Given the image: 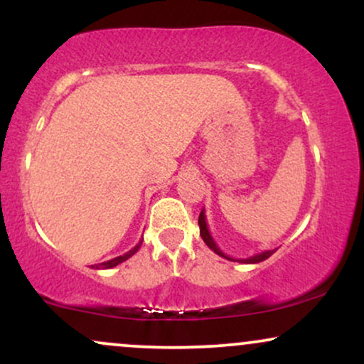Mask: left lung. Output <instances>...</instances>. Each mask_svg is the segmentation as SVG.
I'll return each mask as SVG.
<instances>
[{
	"label": "left lung",
	"instance_id": "left-lung-1",
	"mask_svg": "<svg viewBox=\"0 0 364 364\" xmlns=\"http://www.w3.org/2000/svg\"><path fill=\"white\" fill-rule=\"evenodd\" d=\"M198 225H200V236H202V240L205 241V245L212 250V252L219 255V257L225 258V260L240 262V263H260L263 260H267V258H269L270 255L275 253V250H265V252L252 255V257H248V258H232V257H229V255H225L223 250H220L219 246H217V243L214 241V237H212V235H210V231H208V225H207V220H205V208H203V210L200 212Z\"/></svg>",
	"mask_w": 364,
	"mask_h": 364
}]
</instances>
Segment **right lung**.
Instances as JSON below:
<instances>
[{"label":"right lung","instance_id":"obj_1","mask_svg":"<svg viewBox=\"0 0 364 364\" xmlns=\"http://www.w3.org/2000/svg\"><path fill=\"white\" fill-rule=\"evenodd\" d=\"M141 241H144V240H140L139 243H136L135 246H133L132 250H129V252H127L124 255H119V257L111 258V260H107V262L97 263V265H92V269H112V267L119 265V263H123L124 260H128L129 257H133V255H135L136 252H139V248L141 246Z\"/></svg>","mask_w":364,"mask_h":364}]
</instances>
